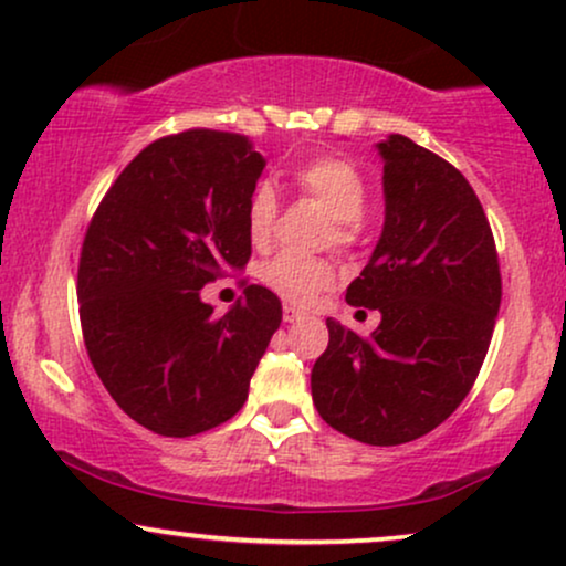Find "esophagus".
<instances>
[{"mask_svg": "<svg viewBox=\"0 0 566 566\" xmlns=\"http://www.w3.org/2000/svg\"><path fill=\"white\" fill-rule=\"evenodd\" d=\"M282 319L284 322H301L303 319V311H297V308H292V305H284L282 308Z\"/></svg>", "mask_w": 566, "mask_h": 566, "instance_id": "1", "label": "esophagus"}]
</instances>
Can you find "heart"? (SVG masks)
I'll return each instance as SVG.
<instances>
[{
	"label": "heart",
	"instance_id": "b5f03b06",
	"mask_svg": "<svg viewBox=\"0 0 566 566\" xmlns=\"http://www.w3.org/2000/svg\"><path fill=\"white\" fill-rule=\"evenodd\" d=\"M295 184L308 193L333 220V242L348 244L356 223L367 212V184L346 159H311L295 172ZM276 197L269 186H258L247 205V237L255 247H265L274 231ZM261 282L274 295L292 305H311L324 290L333 287L335 269L327 261L297 255H276L261 265Z\"/></svg>",
	"mask_w": 566,
	"mask_h": 566
}]
</instances>
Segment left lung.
Here are the masks:
<instances>
[{
	"label": "left lung",
	"mask_w": 566,
	"mask_h": 566,
	"mask_svg": "<svg viewBox=\"0 0 566 566\" xmlns=\"http://www.w3.org/2000/svg\"><path fill=\"white\" fill-rule=\"evenodd\" d=\"M386 220L350 305L380 311L373 335L327 319L329 346L311 369L324 423L373 447L426 437L460 407L490 348L500 265L469 180L405 135L375 143Z\"/></svg>",
	"instance_id": "obj_1"
}]
</instances>
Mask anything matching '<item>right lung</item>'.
<instances>
[{"mask_svg": "<svg viewBox=\"0 0 566 566\" xmlns=\"http://www.w3.org/2000/svg\"><path fill=\"white\" fill-rule=\"evenodd\" d=\"M265 159L244 135L188 129L122 170L84 237L80 319L97 378L159 437L210 431L242 409L282 324V303L250 284L223 316L201 287L250 261L247 205Z\"/></svg>", "mask_w": 566, "mask_h": 566, "instance_id": "1", "label": "right lung"}]
</instances>
